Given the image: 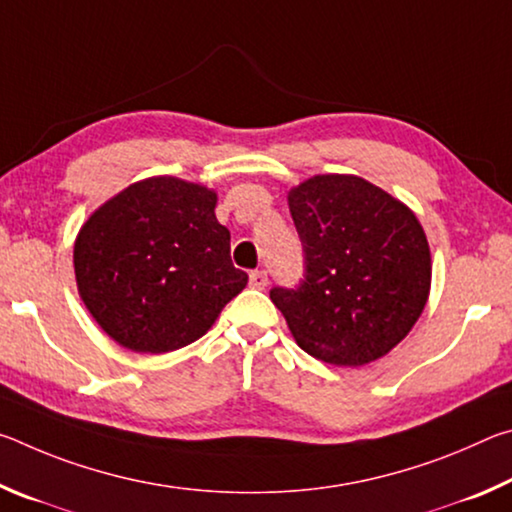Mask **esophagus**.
<instances>
[{"instance_id":"esophagus-1","label":"esophagus","mask_w":512,"mask_h":512,"mask_svg":"<svg viewBox=\"0 0 512 512\" xmlns=\"http://www.w3.org/2000/svg\"><path fill=\"white\" fill-rule=\"evenodd\" d=\"M266 284H268L266 271H253V273H250V287H253V289H266Z\"/></svg>"}]
</instances>
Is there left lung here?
Returning <instances> with one entry per match:
<instances>
[{"label": "left lung", "instance_id": "left-lung-1", "mask_svg": "<svg viewBox=\"0 0 512 512\" xmlns=\"http://www.w3.org/2000/svg\"><path fill=\"white\" fill-rule=\"evenodd\" d=\"M305 253L296 289L271 300L302 350L332 366H366L391 352L420 318L431 255L415 214L359 176L327 173L289 192Z\"/></svg>", "mask_w": 512, "mask_h": 512}]
</instances>
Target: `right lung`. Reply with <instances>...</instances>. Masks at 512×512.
<instances>
[{"label":"right lung","instance_id":"obj_1","mask_svg":"<svg viewBox=\"0 0 512 512\" xmlns=\"http://www.w3.org/2000/svg\"><path fill=\"white\" fill-rule=\"evenodd\" d=\"M214 207L212 189L155 176L85 221L74 244L76 284L112 341L151 354L185 348L246 287Z\"/></svg>","mask_w":512,"mask_h":512}]
</instances>
